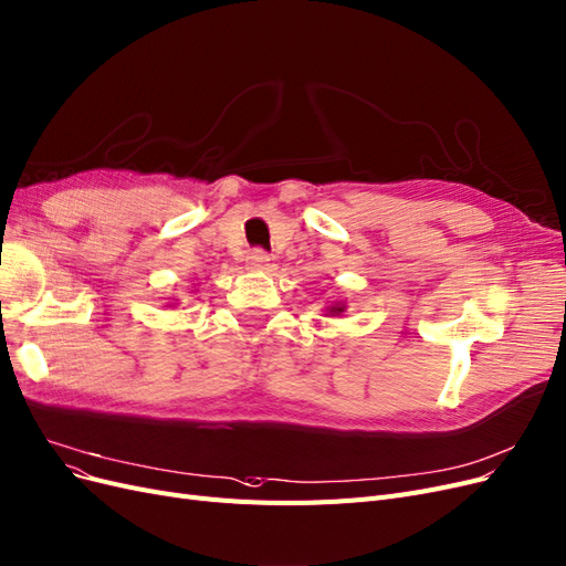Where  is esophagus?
Wrapping results in <instances>:
<instances>
[{
    "mask_svg": "<svg viewBox=\"0 0 566 566\" xmlns=\"http://www.w3.org/2000/svg\"><path fill=\"white\" fill-rule=\"evenodd\" d=\"M248 269L252 271H266L269 269V255L262 250H255L248 255Z\"/></svg>",
    "mask_w": 566,
    "mask_h": 566,
    "instance_id": "34e87169",
    "label": "esophagus"
}]
</instances>
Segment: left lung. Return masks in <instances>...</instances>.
Segmentation results:
<instances>
[{"mask_svg":"<svg viewBox=\"0 0 566 566\" xmlns=\"http://www.w3.org/2000/svg\"><path fill=\"white\" fill-rule=\"evenodd\" d=\"M346 311V302H329L327 306H325V316H342Z\"/></svg>","mask_w":566,"mask_h":566,"instance_id":"left-lung-1","label":"left lung"}]
</instances>
